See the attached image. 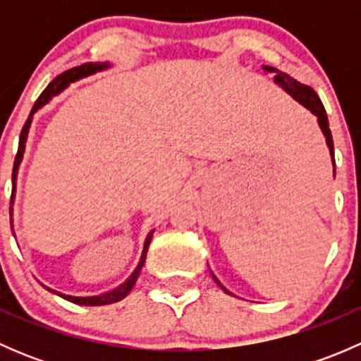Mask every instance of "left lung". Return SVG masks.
Returning a JSON list of instances; mask_svg holds the SVG:
<instances>
[{
  "label": "left lung",
  "instance_id": "obj_1",
  "mask_svg": "<svg viewBox=\"0 0 361 361\" xmlns=\"http://www.w3.org/2000/svg\"><path fill=\"white\" fill-rule=\"evenodd\" d=\"M262 68L269 73H274V83H278V85L281 87L286 94H290V96H292L297 103H300L302 106L307 108L312 115H316V118H318V123H319V129H322L323 136H325V141H326V147H329V150H330V157H332V162H334V176H336V160H334L332 133H330L326 111H325V108H323V103H322V99L318 97V94H316L309 85H304V83L297 82V80L292 78V76L286 75V73H283V71H278L276 68H272V66H262ZM211 276H213V279L216 281V285L220 286L225 293L232 295L224 285H221L220 281H218V278L213 274V272H211Z\"/></svg>",
  "mask_w": 361,
  "mask_h": 361
}]
</instances>
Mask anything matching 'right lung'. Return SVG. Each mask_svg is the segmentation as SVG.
Returning <instances> with one entry per match:
<instances>
[{"mask_svg":"<svg viewBox=\"0 0 361 361\" xmlns=\"http://www.w3.org/2000/svg\"><path fill=\"white\" fill-rule=\"evenodd\" d=\"M111 64L110 63H87V64H82V66H76L73 69H68V71H64L63 75L56 76V78L52 80V82L49 83V87H47L45 90L42 92V96L36 99L35 106H32L31 113H29L27 120H25L24 127H23V133H20V137H19V150H17V155H16V162H13V173H12V199H10V225H12V232H13V201H16V188H17V174H19V167H20V162H23L24 159V152H25V141H27V134H29V127H31V122H32V116H35V113L38 110H42L43 106H45L47 103H50L52 101L54 96H59L61 92H63L66 87H69V83L73 82H78V80L85 78V76H90L94 75V73L97 71H104V69L110 68ZM154 231L148 232L147 239H145V245H143V251H141V258H140V264L136 265V269L133 271V274L129 276V278L126 279V281L122 283V285H118L116 288L113 290H108V292L104 293H97V295H85V297H80V295H69V293H63V292H57V290L50 288V286L43 285L42 281V286L45 290H49V292L59 295V297H63L64 300H69L73 302V304H80V305H106V304H113V302H118L122 300L123 297H127L129 295L130 290H133V286L136 285V279L137 276H140L141 269H143V264L145 260H147V251H148V246H150V241L152 238H154ZM13 235H16V232H13Z\"/></svg>","mask_w":361,"mask_h":361,"instance_id":"obj_1","label":"right lung"}]
</instances>
